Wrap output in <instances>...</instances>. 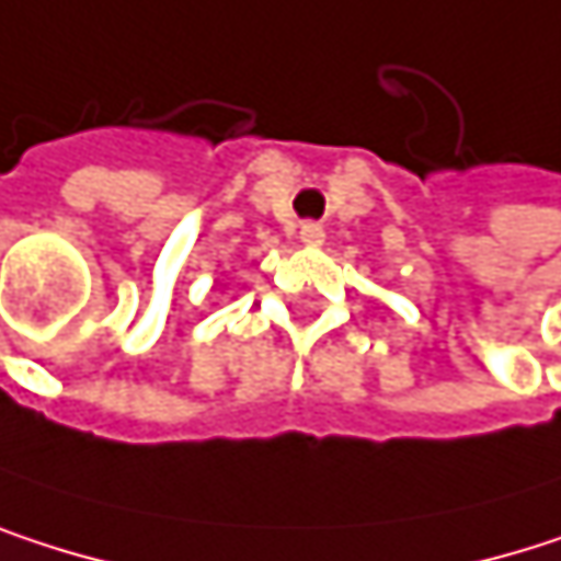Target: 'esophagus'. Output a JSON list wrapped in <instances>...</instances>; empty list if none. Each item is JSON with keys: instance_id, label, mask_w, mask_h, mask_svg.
I'll return each instance as SVG.
<instances>
[{"instance_id": "34e87169", "label": "esophagus", "mask_w": 561, "mask_h": 561, "mask_svg": "<svg viewBox=\"0 0 561 561\" xmlns=\"http://www.w3.org/2000/svg\"><path fill=\"white\" fill-rule=\"evenodd\" d=\"M323 238H327V234H323V228H320L317 221H304V225H300V241H304V244H323Z\"/></svg>"}]
</instances>
